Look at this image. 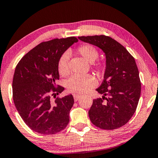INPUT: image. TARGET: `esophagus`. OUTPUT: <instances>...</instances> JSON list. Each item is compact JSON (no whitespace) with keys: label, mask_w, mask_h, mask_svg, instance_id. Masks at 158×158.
I'll return each mask as SVG.
<instances>
[{"label":"esophagus","mask_w":158,"mask_h":158,"mask_svg":"<svg viewBox=\"0 0 158 158\" xmlns=\"http://www.w3.org/2000/svg\"><path fill=\"white\" fill-rule=\"evenodd\" d=\"M73 98H74V101H79V100L81 98V95H73Z\"/></svg>","instance_id":"esophagus-1"}]
</instances>
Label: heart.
<instances>
[{
    "mask_svg": "<svg viewBox=\"0 0 158 158\" xmlns=\"http://www.w3.org/2000/svg\"><path fill=\"white\" fill-rule=\"evenodd\" d=\"M77 52L84 59L89 63H93L98 57V51L94 46L91 44H83L78 47ZM70 55L68 52L62 55L57 63V70L60 75L65 77L69 74V61ZM95 68L98 72H103L104 67L103 64L98 63L95 64ZM97 81L95 78L90 74L87 75H73L67 81L68 89L71 93H85L91 89L96 85Z\"/></svg>",
    "mask_w": 158,
    "mask_h": 158,
    "instance_id": "heart-1",
    "label": "heart"
}]
</instances>
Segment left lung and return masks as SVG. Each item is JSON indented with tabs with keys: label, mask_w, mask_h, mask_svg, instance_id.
Listing matches in <instances>:
<instances>
[{
	"label": "left lung",
	"mask_w": 158,
	"mask_h": 158,
	"mask_svg": "<svg viewBox=\"0 0 158 158\" xmlns=\"http://www.w3.org/2000/svg\"><path fill=\"white\" fill-rule=\"evenodd\" d=\"M106 55L103 81L96 89L102 98L94 99L88 111L93 125L114 130L125 125L134 114L141 95V81L134 57L112 38L104 35L79 36Z\"/></svg>",
	"instance_id": "1"
}]
</instances>
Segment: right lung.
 Instances as JSON below:
<instances>
[{"label":"right lung","instance_id":"add662e5","mask_svg":"<svg viewBox=\"0 0 158 158\" xmlns=\"http://www.w3.org/2000/svg\"><path fill=\"white\" fill-rule=\"evenodd\" d=\"M76 37L41 42L29 51L16 66L12 87L16 109L26 125L35 132L52 135L66 127L74 100L72 95L56 98L64 87L59 79L60 57L77 42ZM52 94L56 99L51 100Z\"/></svg>","mask_w":158,"mask_h":158}]
</instances>
